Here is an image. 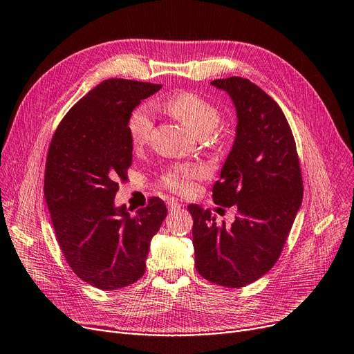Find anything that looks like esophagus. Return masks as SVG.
Segmentation results:
<instances>
[{
    "label": "esophagus",
    "mask_w": 354,
    "mask_h": 354,
    "mask_svg": "<svg viewBox=\"0 0 354 354\" xmlns=\"http://www.w3.org/2000/svg\"><path fill=\"white\" fill-rule=\"evenodd\" d=\"M167 206L170 210H176V209H180L181 207V203L177 200V198H170L167 201Z\"/></svg>",
    "instance_id": "1"
}]
</instances>
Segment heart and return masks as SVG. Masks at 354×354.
I'll return each instance as SVG.
<instances>
[{
	"label": "heart",
	"mask_w": 354,
	"mask_h": 354,
	"mask_svg": "<svg viewBox=\"0 0 354 354\" xmlns=\"http://www.w3.org/2000/svg\"><path fill=\"white\" fill-rule=\"evenodd\" d=\"M161 106L192 129L200 137H206L221 124V112L209 100L193 92H181L168 97ZM154 128L153 109L140 105L133 109L128 120V132L133 147H142L148 142ZM206 176V168L201 164H178L162 174L161 183L168 190L178 194H189L194 190L196 181Z\"/></svg>",
	"instance_id": "obj_1"
}]
</instances>
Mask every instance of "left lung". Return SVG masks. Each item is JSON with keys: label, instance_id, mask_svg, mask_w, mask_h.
Segmentation results:
<instances>
[{"label": "left lung", "instance_id": "left-lung-1", "mask_svg": "<svg viewBox=\"0 0 354 354\" xmlns=\"http://www.w3.org/2000/svg\"><path fill=\"white\" fill-rule=\"evenodd\" d=\"M212 85L226 91L238 113L236 138L213 186L214 203L236 209L216 223L210 209L190 205L196 269L205 279L241 288L278 261L302 201V176L290 124L275 100L249 79Z\"/></svg>", "mask_w": 354, "mask_h": 354}]
</instances>
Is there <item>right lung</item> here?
Instances as JSON below:
<instances>
[{
	"mask_svg": "<svg viewBox=\"0 0 354 354\" xmlns=\"http://www.w3.org/2000/svg\"><path fill=\"white\" fill-rule=\"evenodd\" d=\"M161 85L108 79L64 115L48 147L44 197L63 257L93 287H128L145 272L149 242L167 216L160 197L131 216L115 207L132 164L129 115Z\"/></svg>",
	"mask_w": 354,
	"mask_h": 354,
	"instance_id": "1",
	"label": "right lung"
}]
</instances>
